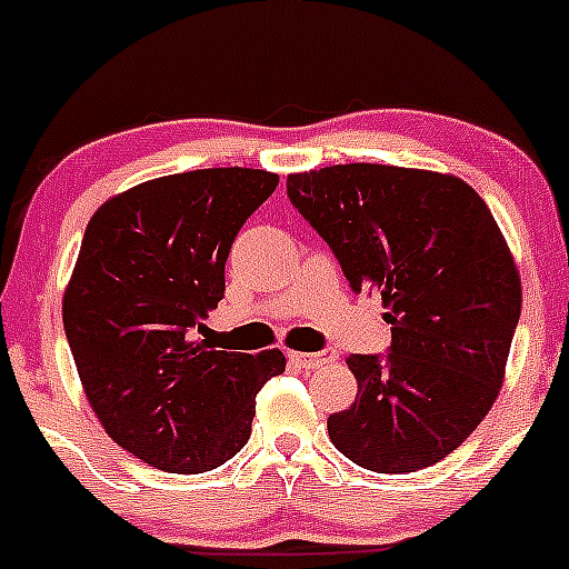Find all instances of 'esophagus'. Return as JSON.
Returning a JSON list of instances; mask_svg holds the SVG:
<instances>
[{
    "mask_svg": "<svg viewBox=\"0 0 569 569\" xmlns=\"http://www.w3.org/2000/svg\"><path fill=\"white\" fill-rule=\"evenodd\" d=\"M289 360L300 369H321L327 363H336V352L332 349H325V352H289Z\"/></svg>",
    "mask_w": 569,
    "mask_h": 569,
    "instance_id": "obj_1",
    "label": "esophagus"
}]
</instances>
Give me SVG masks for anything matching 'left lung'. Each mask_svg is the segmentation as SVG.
Segmentation results:
<instances>
[{"label":"left lung","mask_w":569,"mask_h":569,"mask_svg":"<svg viewBox=\"0 0 569 569\" xmlns=\"http://www.w3.org/2000/svg\"><path fill=\"white\" fill-rule=\"evenodd\" d=\"M286 192L391 325L386 358H347L358 396L327 418L332 446L377 473L440 462L490 412L523 306L496 217L462 178L393 164L291 173Z\"/></svg>","instance_id":"left-lung-1"}]
</instances>
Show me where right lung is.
<instances>
[{"label":"right lung","mask_w":569,"mask_h":569,"mask_svg":"<svg viewBox=\"0 0 569 569\" xmlns=\"http://www.w3.org/2000/svg\"><path fill=\"white\" fill-rule=\"evenodd\" d=\"M278 176L189 170L99 206L62 297L84 396L109 438L164 473L220 468L248 443L280 349L226 352L194 338L226 295V261Z\"/></svg>","instance_id":"add662e5"}]
</instances>
